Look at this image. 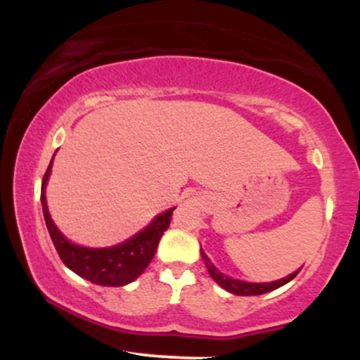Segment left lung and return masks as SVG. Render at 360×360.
<instances>
[{
  "label": "left lung",
  "instance_id": "obj_1",
  "mask_svg": "<svg viewBox=\"0 0 360 360\" xmlns=\"http://www.w3.org/2000/svg\"><path fill=\"white\" fill-rule=\"evenodd\" d=\"M201 257H203L205 264H206V269H208L210 276H212L214 283L220 284L223 289H226V291L233 292V295H237V296H257V295H264V292H269V291H272V289H278L281 286H284L286 283H289L291 279H295L296 274L300 272V271L292 272V274H289L288 278L274 281V283H245V281L232 279V278H229V276L221 274V272L213 266L212 260L206 257V254L203 250H201Z\"/></svg>",
  "mask_w": 360,
  "mask_h": 360
}]
</instances>
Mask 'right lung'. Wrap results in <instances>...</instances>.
I'll use <instances>...</instances> for the list:
<instances>
[{"instance_id": "obj_1", "label": "right lung", "mask_w": 360, "mask_h": 360, "mask_svg": "<svg viewBox=\"0 0 360 360\" xmlns=\"http://www.w3.org/2000/svg\"><path fill=\"white\" fill-rule=\"evenodd\" d=\"M51 167L52 162L49 164L44 174L40 200H42L45 225L62 262L77 276L100 286H125L137 279L155 255L157 245L171 223L174 208L159 214L147 229L120 245L108 247V249H88V247L76 245L57 230L49 214L47 201H45V184L51 174Z\"/></svg>"}]
</instances>
